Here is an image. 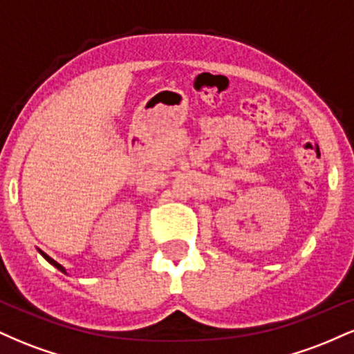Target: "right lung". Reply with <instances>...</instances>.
I'll use <instances>...</instances> for the list:
<instances>
[{
  "label": "right lung",
  "mask_w": 354,
  "mask_h": 354,
  "mask_svg": "<svg viewBox=\"0 0 354 354\" xmlns=\"http://www.w3.org/2000/svg\"><path fill=\"white\" fill-rule=\"evenodd\" d=\"M38 251H39V253H41V256H43V258H44V259H46V261H48V263H51V265H53V266H55V268H58V270L61 271V273H64V274H66V270H64V268H63V266H61V265H59V263H56V261H55V259H53V258H50V256H48L46 253H43V251H41V250H38Z\"/></svg>",
  "instance_id": "add662e5"
}]
</instances>
